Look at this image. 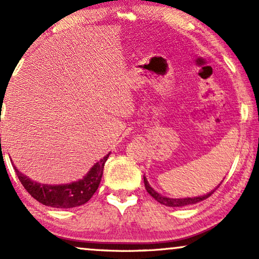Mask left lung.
Returning a JSON list of instances; mask_svg holds the SVG:
<instances>
[{
	"label": "left lung",
	"instance_id": "1",
	"mask_svg": "<svg viewBox=\"0 0 259 259\" xmlns=\"http://www.w3.org/2000/svg\"><path fill=\"white\" fill-rule=\"evenodd\" d=\"M144 184H145V189H146V191L148 193H150L151 197H153L155 200L158 201V203H160L162 205H166V206H169V207H183V206H186V205H192V204H196L198 203V201H201L204 199H206V198H208L211 196L212 193L214 192L215 190L218 189H214L213 191H211L210 193L205 194V196H200V197H193V198H183V199H172V198H166V197H162L159 194L158 192H155V191L152 189V187L148 185L147 180L146 178L144 177Z\"/></svg>",
	"mask_w": 259,
	"mask_h": 259
}]
</instances>
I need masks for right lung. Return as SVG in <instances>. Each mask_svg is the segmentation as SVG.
I'll return each mask as SVG.
<instances>
[{
    "label": "right lung",
    "instance_id": "1",
    "mask_svg": "<svg viewBox=\"0 0 259 259\" xmlns=\"http://www.w3.org/2000/svg\"><path fill=\"white\" fill-rule=\"evenodd\" d=\"M108 155L109 153L100 159L83 179L75 183L65 184V185L63 184L62 185H45V184L33 182L22 175L15 166H14V169L27 192L38 203L56 208H70L87 203L95 193L101 182L104 166Z\"/></svg>",
    "mask_w": 259,
    "mask_h": 259
}]
</instances>
